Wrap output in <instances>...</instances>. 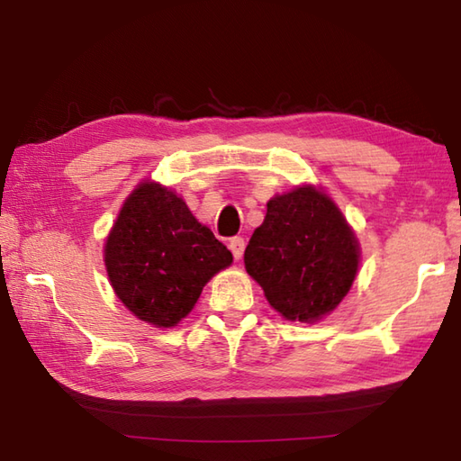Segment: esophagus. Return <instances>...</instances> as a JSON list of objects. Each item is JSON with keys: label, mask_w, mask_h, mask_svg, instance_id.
I'll return each instance as SVG.
<instances>
[{"label": "esophagus", "mask_w": 461, "mask_h": 461, "mask_svg": "<svg viewBox=\"0 0 461 461\" xmlns=\"http://www.w3.org/2000/svg\"><path fill=\"white\" fill-rule=\"evenodd\" d=\"M229 249H230V252H232V257L237 258V260H240L242 252H244V239H240V237L230 239V240H229Z\"/></svg>", "instance_id": "esophagus-1"}]
</instances>
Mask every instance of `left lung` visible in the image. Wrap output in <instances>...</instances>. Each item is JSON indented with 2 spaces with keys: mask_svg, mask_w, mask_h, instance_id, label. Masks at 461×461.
<instances>
[{
  "mask_svg": "<svg viewBox=\"0 0 461 461\" xmlns=\"http://www.w3.org/2000/svg\"><path fill=\"white\" fill-rule=\"evenodd\" d=\"M360 242L321 186L300 185L267 203L244 250V268L290 322L314 324L350 293Z\"/></svg>",
  "mask_w": 461,
  "mask_h": 461,
  "instance_id": "left-lung-1",
  "label": "left lung"
}]
</instances>
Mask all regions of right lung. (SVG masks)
<instances>
[{"label": "right lung", "instance_id": "add662e5", "mask_svg": "<svg viewBox=\"0 0 461 461\" xmlns=\"http://www.w3.org/2000/svg\"><path fill=\"white\" fill-rule=\"evenodd\" d=\"M109 283L139 321L173 328L194 308L203 286L232 255L186 203L161 183H139L103 249Z\"/></svg>", "mask_w": 461, "mask_h": 461}]
</instances>
